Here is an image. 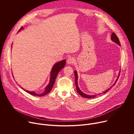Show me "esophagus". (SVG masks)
Wrapping results in <instances>:
<instances>
[{"label":"esophagus","instance_id":"34e87169","mask_svg":"<svg viewBox=\"0 0 134 134\" xmlns=\"http://www.w3.org/2000/svg\"><path fill=\"white\" fill-rule=\"evenodd\" d=\"M75 62V59L73 58V57H69V58L67 60V63L68 64H72L74 63Z\"/></svg>","mask_w":134,"mask_h":134}]
</instances>
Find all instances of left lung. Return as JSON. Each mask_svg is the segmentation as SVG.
<instances>
[{"instance_id": "left-lung-1", "label": "left lung", "mask_w": 134, "mask_h": 134, "mask_svg": "<svg viewBox=\"0 0 134 134\" xmlns=\"http://www.w3.org/2000/svg\"><path fill=\"white\" fill-rule=\"evenodd\" d=\"M111 40L112 41H113V42H114L115 43H116L117 44H118L119 46H120V42H119V39H118V37L117 36V35H116V34L114 33H112V35H111ZM120 71H119V75H118V78H117V80L116 81V82H115V83H114V84L112 85V86H113V85H114L116 84V82H117V81H118V78H119V75H120ZM74 74H75V85H76V90H77V92H78V93L80 95H81V96H82L83 97H84V98H87V99H91V98H94L95 97L97 96V95H87V94H85V93H84L83 92H82L81 90H80V89L79 88V86H78V84H77V77H78V75H77V71H75V72H74ZM112 86H111V87H110L109 88H108L107 90H106L105 92H103V93H106L107 92H108L112 87Z\"/></svg>"}]
</instances>
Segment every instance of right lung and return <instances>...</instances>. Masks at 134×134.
Here are the masks:
<instances>
[{
    "mask_svg": "<svg viewBox=\"0 0 134 134\" xmlns=\"http://www.w3.org/2000/svg\"><path fill=\"white\" fill-rule=\"evenodd\" d=\"M22 29H23V27H21V28L18 31H21ZM66 64V60H63L61 62H59L58 63H55L53 66L52 67V68L51 69V74H50V82L49 84L46 86V88H45V91L43 93H41V94H36V93H35L34 92H31V91H27L26 90H24V88H23L24 90H25L26 92H27L28 93L34 95V96H37V97H43L45 95H47L48 93H49V92L51 91V90H52L53 86L54 85L55 79L57 75H58V72H59V71L63 69L64 66H65Z\"/></svg>",
    "mask_w": 134,
    "mask_h": 134,
    "instance_id": "add662e5",
    "label": "right lung"
}]
</instances>
